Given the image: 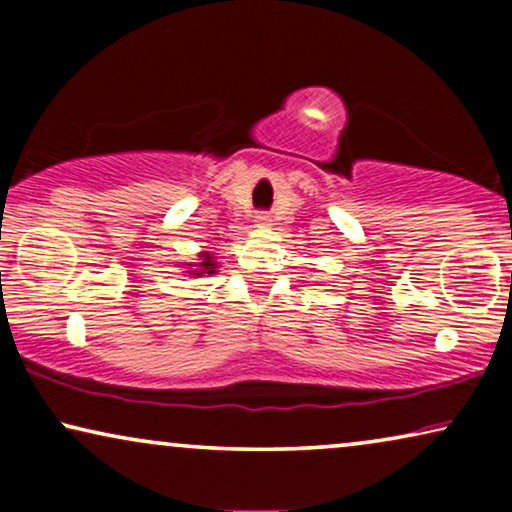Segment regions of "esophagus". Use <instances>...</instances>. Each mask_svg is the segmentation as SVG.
Masks as SVG:
<instances>
[{
  "instance_id": "esophagus-1",
  "label": "esophagus",
  "mask_w": 512,
  "mask_h": 512,
  "mask_svg": "<svg viewBox=\"0 0 512 512\" xmlns=\"http://www.w3.org/2000/svg\"><path fill=\"white\" fill-rule=\"evenodd\" d=\"M254 221H256L258 228H270L272 226V216L268 212H258L254 216Z\"/></svg>"
}]
</instances>
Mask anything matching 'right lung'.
Returning <instances> with one entry per match:
<instances>
[{
  "label": "right lung",
  "mask_w": 512,
  "mask_h": 512,
  "mask_svg": "<svg viewBox=\"0 0 512 512\" xmlns=\"http://www.w3.org/2000/svg\"><path fill=\"white\" fill-rule=\"evenodd\" d=\"M186 272H191V275H214V272H216L214 256L209 254V251H202L198 268H195V270H186Z\"/></svg>",
  "instance_id": "right-lung-1"
}]
</instances>
